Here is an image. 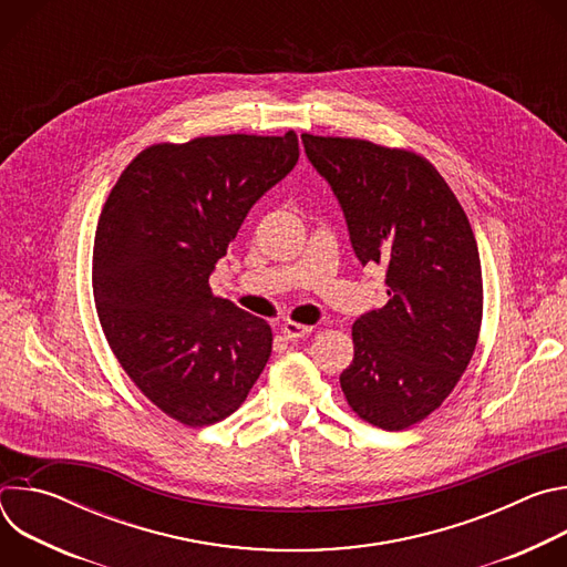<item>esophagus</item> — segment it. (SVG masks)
I'll return each instance as SVG.
<instances>
[{
	"mask_svg": "<svg viewBox=\"0 0 567 567\" xmlns=\"http://www.w3.org/2000/svg\"><path fill=\"white\" fill-rule=\"evenodd\" d=\"M280 332L285 334L287 341H300L305 337L311 334V328L309 326H302V322H293V320H285Z\"/></svg>",
	"mask_w": 567,
	"mask_h": 567,
	"instance_id": "esophagus-1",
	"label": "esophagus"
}]
</instances>
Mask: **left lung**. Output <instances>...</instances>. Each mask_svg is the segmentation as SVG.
Masks as SVG:
<instances>
[{
	"instance_id": "8db88e82",
	"label": "left lung",
	"mask_w": 567,
	"mask_h": 567,
	"mask_svg": "<svg viewBox=\"0 0 567 567\" xmlns=\"http://www.w3.org/2000/svg\"><path fill=\"white\" fill-rule=\"evenodd\" d=\"M339 197L357 258L385 267L390 300L352 326L348 406L403 431L442 406L480 337L482 269L464 208L431 161L365 138L302 134Z\"/></svg>"
}]
</instances>
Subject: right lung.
I'll list each match as a JSON object with an SVG mask.
<instances>
[{
  "mask_svg": "<svg viewBox=\"0 0 567 567\" xmlns=\"http://www.w3.org/2000/svg\"><path fill=\"white\" fill-rule=\"evenodd\" d=\"M298 154L293 130L154 143L103 206L92 260L103 334L134 385L186 426L235 413L269 361V322L213 296L208 278Z\"/></svg>",
  "mask_w": 567,
  "mask_h": 567,
  "instance_id": "1",
  "label": "right lung"
}]
</instances>
